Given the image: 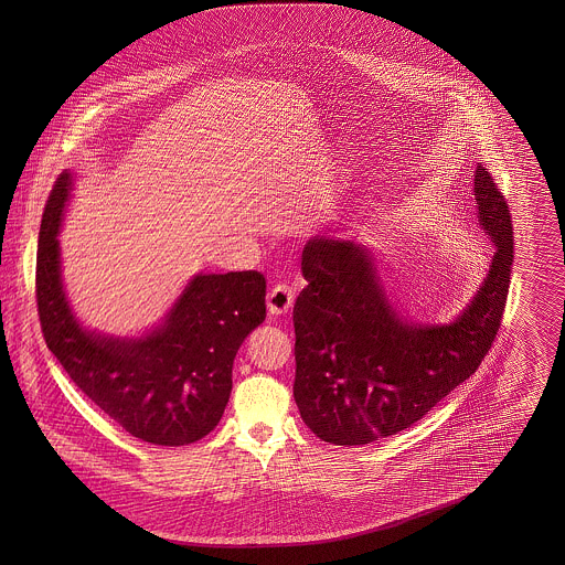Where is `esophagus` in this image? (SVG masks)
<instances>
[{"label": "esophagus", "instance_id": "1", "mask_svg": "<svg viewBox=\"0 0 565 565\" xmlns=\"http://www.w3.org/2000/svg\"><path fill=\"white\" fill-rule=\"evenodd\" d=\"M267 307L270 316H286L295 307V290L286 284H277L269 296H267Z\"/></svg>", "mask_w": 565, "mask_h": 565}]
</instances>
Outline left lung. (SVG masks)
Masks as SVG:
<instances>
[{
    "instance_id": "1",
    "label": "left lung",
    "mask_w": 565,
    "mask_h": 565,
    "mask_svg": "<svg viewBox=\"0 0 565 565\" xmlns=\"http://www.w3.org/2000/svg\"><path fill=\"white\" fill-rule=\"evenodd\" d=\"M472 192L493 256L481 286L449 322L404 313L375 247L337 233L305 243L295 401L326 443L369 445L406 430L481 366L500 328L514 252L509 205L481 164Z\"/></svg>"
}]
</instances>
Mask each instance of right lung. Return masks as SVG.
<instances>
[{"instance_id":"right-lung-1","label":"right lung","mask_w":565,"mask_h":565,"mask_svg":"<svg viewBox=\"0 0 565 565\" xmlns=\"http://www.w3.org/2000/svg\"><path fill=\"white\" fill-rule=\"evenodd\" d=\"M76 189L63 171L38 242V311L49 350L82 392L135 438L182 447L214 430L233 390V362L267 318V281L256 270L196 273L161 322L141 334L84 326L63 284L58 233Z\"/></svg>"}]
</instances>
